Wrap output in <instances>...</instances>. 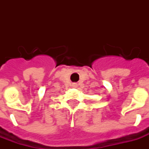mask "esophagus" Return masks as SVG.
<instances>
[{
  "label": "esophagus",
  "instance_id": "34e87169",
  "mask_svg": "<svg viewBox=\"0 0 149 149\" xmlns=\"http://www.w3.org/2000/svg\"><path fill=\"white\" fill-rule=\"evenodd\" d=\"M72 86H73V87H77V84H72Z\"/></svg>",
  "mask_w": 149,
  "mask_h": 149
}]
</instances>
